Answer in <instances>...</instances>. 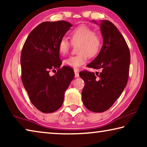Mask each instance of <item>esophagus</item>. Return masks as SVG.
Wrapping results in <instances>:
<instances>
[{
	"instance_id": "34e87169",
	"label": "esophagus",
	"mask_w": 147,
	"mask_h": 147,
	"mask_svg": "<svg viewBox=\"0 0 147 147\" xmlns=\"http://www.w3.org/2000/svg\"><path fill=\"white\" fill-rule=\"evenodd\" d=\"M74 76H75L76 78H78L79 76V71L78 69H74Z\"/></svg>"
}]
</instances>
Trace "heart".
<instances>
[{"label":"heart","instance_id":"1","mask_svg":"<svg viewBox=\"0 0 147 147\" xmlns=\"http://www.w3.org/2000/svg\"><path fill=\"white\" fill-rule=\"evenodd\" d=\"M72 43L78 45V53L76 56H72L63 61L65 65L73 68H79L86 63L88 56L93 57L100 51L102 39L100 36L95 34L89 26L80 25L74 28L70 33ZM71 43L66 38L60 39L58 44V51L61 55L69 53Z\"/></svg>","mask_w":147,"mask_h":147}]
</instances>
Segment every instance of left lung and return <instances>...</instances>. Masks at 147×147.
Here are the masks:
<instances>
[{
  "mask_svg": "<svg viewBox=\"0 0 147 147\" xmlns=\"http://www.w3.org/2000/svg\"><path fill=\"white\" fill-rule=\"evenodd\" d=\"M96 23L94 20L92 21ZM103 44L89 68L98 69L96 74L86 71L80 76L85 86L82 92L84 106L93 112L100 113L111 108L128 82L130 54L125 39L117 27L108 20L100 24Z\"/></svg>",
  "mask_w": 147,
  "mask_h": 147,
  "instance_id": "8db88e82",
  "label": "left lung"
}]
</instances>
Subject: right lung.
Masks as SVG:
<instances>
[{"instance_id":"add662e5","label":"right lung","mask_w":147,"mask_h":147,"mask_svg":"<svg viewBox=\"0 0 147 147\" xmlns=\"http://www.w3.org/2000/svg\"><path fill=\"white\" fill-rule=\"evenodd\" d=\"M73 26L69 22L46 21L28 35L21 55L22 82L30 100L43 113L58 110L63 102L65 91L74 76L73 69L60 67L58 44ZM56 69L53 76L49 71Z\"/></svg>"}]
</instances>
